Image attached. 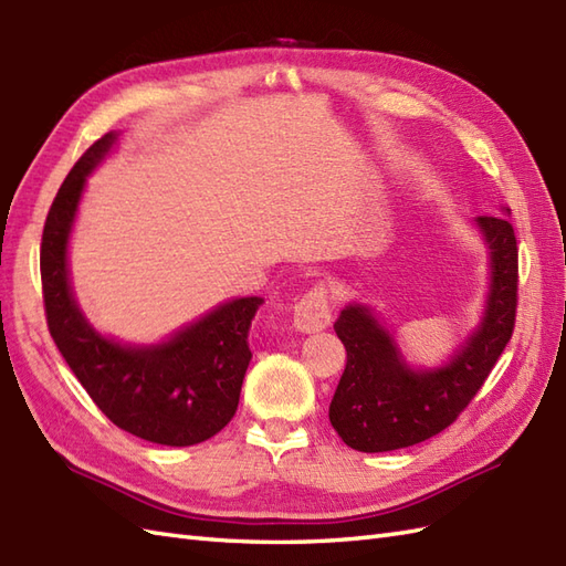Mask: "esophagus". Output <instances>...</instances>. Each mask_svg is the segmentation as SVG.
I'll return each instance as SVG.
<instances>
[{"instance_id": "obj_1", "label": "esophagus", "mask_w": 566, "mask_h": 566, "mask_svg": "<svg viewBox=\"0 0 566 566\" xmlns=\"http://www.w3.org/2000/svg\"><path fill=\"white\" fill-rule=\"evenodd\" d=\"M293 324L302 334H314L331 324V297L326 285H314L297 300Z\"/></svg>"}]
</instances>
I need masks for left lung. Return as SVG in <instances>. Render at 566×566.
<instances>
[{
  "label": "left lung",
  "mask_w": 566,
  "mask_h": 566,
  "mask_svg": "<svg viewBox=\"0 0 566 566\" xmlns=\"http://www.w3.org/2000/svg\"><path fill=\"white\" fill-rule=\"evenodd\" d=\"M492 250V291L485 316L453 360L434 371L401 363L391 336L363 305H350L334 324L346 346L328 420L350 449L377 453L424 442L457 420L497 365L514 334L518 305V247L504 216H478Z\"/></svg>",
  "instance_id": "1"
}]
</instances>
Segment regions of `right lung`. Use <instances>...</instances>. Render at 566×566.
I'll return each mask as SVG.
<instances>
[{"label": "right lung", "mask_w": 566, "mask_h": 566, "mask_svg": "<svg viewBox=\"0 0 566 566\" xmlns=\"http://www.w3.org/2000/svg\"><path fill=\"white\" fill-rule=\"evenodd\" d=\"M115 139L117 134L109 132L86 148L48 211L40 242L48 328L81 387L109 422L146 442L201 444L235 416L252 360L247 334L264 300H232L158 348H124L95 334L69 291L66 240L86 175Z\"/></svg>", "instance_id": "add662e5"}]
</instances>
